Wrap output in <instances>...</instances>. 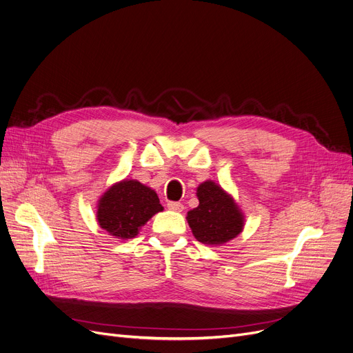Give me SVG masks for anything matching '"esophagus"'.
<instances>
[{"label":"esophagus","instance_id":"1","mask_svg":"<svg viewBox=\"0 0 353 353\" xmlns=\"http://www.w3.org/2000/svg\"><path fill=\"white\" fill-rule=\"evenodd\" d=\"M167 208H169L173 212H183V209H184V206L179 201H169V203H167Z\"/></svg>","mask_w":353,"mask_h":353}]
</instances>
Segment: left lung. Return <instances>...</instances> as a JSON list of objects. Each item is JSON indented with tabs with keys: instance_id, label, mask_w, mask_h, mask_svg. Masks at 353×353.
Listing matches in <instances>:
<instances>
[{
	"instance_id": "left-lung-1",
	"label": "left lung",
	"mask_w": 353,
	"mask_h": 353,
	"mask_svg": "<svg viewBox=\"0 0 353 353\" xmlns=\"http://www.w3.org/2000/svg\"><path fill=\"white\" fill-rule=\"evenodd\" d=\"M199 206L188 213V223L203 245L220 246L242 233L245 216L234 199L212 180L197 188Z\"/></svg>"
}]
</instances>
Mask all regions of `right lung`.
I'll return each instance as SVG.
<instances>
[{"label":"right lung","instance_id":"obj_1","mask_svg":"<svg viewBox=\"0 0 353 353\" xmlns=\"http://www.w3.org/2000/svg\"><path fill=\"white\" fill-rule=\"evenodd\" d=\"M163 206L157 193L137 180L114 183L99 200L97 221L101 229L116 239L136 237Z\"/></svg>","mask_w":353,"mask_h":353}]
</instances>
